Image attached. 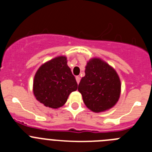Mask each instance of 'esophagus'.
Returning <instances> with one entry per match:
<instances>
[{
    "label": "esophagus",
    "mask_w": 152,
    "mask_h": 152,
    "mask_svg": "<svg viewBox=\"0 0 152 152\" xmlns=\"http://www.w3.org/2000/svg\"><path fill=\"white\" fill-rule=\"evenodd\" d=\"M80 80V76H77V77H76V81H77V84H79Z\"/></svg>",
    "instance_id": "esophagus-1"
}]
</instances>
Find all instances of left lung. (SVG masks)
Here are the masks:
<instances>
[{
    "mask_svg": "<svg viewBox=\"0 0 152 152\" xmlns=\"http://www.w3.org/2000/svg\"><path fill=\"white\" fill-rule=\"evenodd\" d=\"M78 91L86 107L94 113L107 111L116 105L121 93V81L116 70L100 58H92L85 66V76Z\"/></svg>",
    "mask_w": 152,
    "mask_h": 152,
    "instance_id": "obj_1",
    "label": "left lung"
}]
</instances>
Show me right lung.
I'll use <instances>...</instances> for the list:
<instances>
[{"label":"right lung","mask_w":152,"mask_h":152,"mask_svg":"<svg viewBox=\"0 0 152 152\" xmlns=\"http://www.w3.org/2000/svg\"><path fill=\"white\" fill-rule=\"evenodd\" d=\"M67 63L66 56H57L42 64L35 74L33 94L45 107H61L70 94L77 89V81Z\"/></svg>","instance_id":"1"}]
</instances>
